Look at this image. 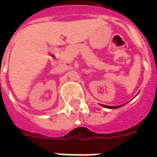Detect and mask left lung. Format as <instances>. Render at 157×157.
<instances>
[{"label": "left lung", "instance_id": "8db88e82", "mask_svg": "<svg viewBox=\"0 0 157 157\" xmlns=\"http://www.w3.org/2000/svg\"><path fill=\"white\" fill-rule=\"evenodd\" d=\"M103 106H105V107H106V108H111V109H113V108H118V107H120V105H116V106H110V105H103Z\"/></svg>", "mask_w": 157, "mask_h": 157}]
</instances>
